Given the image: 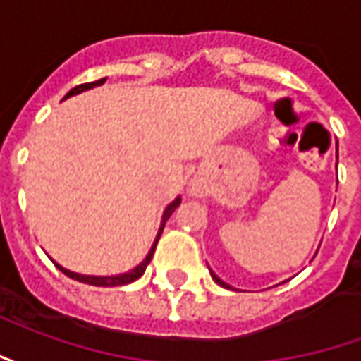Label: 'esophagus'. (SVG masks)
Wrapping results in <instances>:
<instances>
[{"instance_id": "esophagus-1", "label": "esophagus", "mask_w": 361, "mask_h": 361, "mask_svg": "<svg viewBox=\"0 0 361 361\" xmlns=\"http://www.w3.org/2000/svg\"><path fill=\"white\" fill-rule=\"evenodd\" d=\"M191 193L197 197H203L204 193H207V188H204L201 181H193V183H191Z\"/></svg>"}]
</instances>
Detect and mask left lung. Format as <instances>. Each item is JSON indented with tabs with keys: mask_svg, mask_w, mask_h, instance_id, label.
Returning a JSON list of instances; mask_svg holds the SVG:
<instances>
[{
	"mask_svg": "<svg viewBox=\"0 0 361 361\" xmlns=\"http://www.w3.org/2000/svg\"><path fill=\"white\" fill-rule=\"evenodd\" d=\"M336 157H338V154H336ZM211 274H212V279H214V282H216V284H220V286H224V288H230V286H228V284H226V282H224V280H220L219 276L214 274V272H211Z\"/></svg>",
	"mask_w": 361,
	"mask_h": 361,
	"instance_id": "8db88e82",
	"label": "left lung"
}]
</instances>
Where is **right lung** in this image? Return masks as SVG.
I'll return each instance as SVG.
<instances>
[{
  "label": "right lung",
  "mask_w": 361,
  "mask_h": 361,
  "mask_svg": "<svg viewBox=\"0 0 361 361\" xmlns=\"http://www.w3.org/2000/svg\"><path fill=\"white\" fill-rule=\"evenodd\" d=\"M106 81V79H98V81L94 82H85V85H77L75 89H71L69 92L66 94V98H69V96L73 94H79V92H82V90H89L92 89V87H98V85H102V82ZM181 199L178 197L173 203H170L168 207H166L164 211V216H162V226H160V232H158L157 240H154V245H152V250L149 251V255H147V259L142 261L141 265L137 267V269H133V271L126 272V274H118V276H85V274H77V272H71L67 271V269H63V267L56 265L59 269V271L63 272V274H67L69 279L73 280H79V282H85V284H92V286H123V284H129V282H133V280H137L139 276H141L142 272H145V269H147V265L150 263V259H152V255H154V250H157V243L158 240H160V235H162V230H164V224L166 220L170 219V214H172L178 207H180Z\"/></svg>",
  "instance_id": "add662e5"
}]
</instances>
